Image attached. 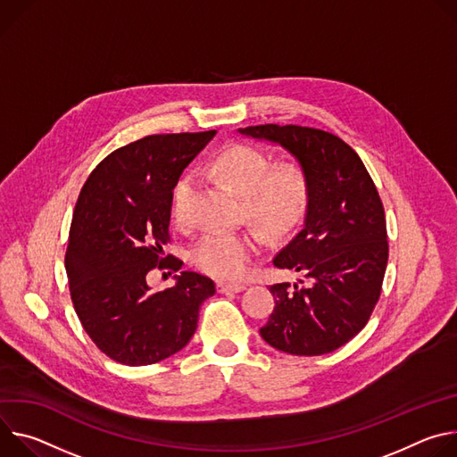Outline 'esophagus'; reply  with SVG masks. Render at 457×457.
I'll list each match as a JSON object with an SVG mask.
<instances>
[{"instance_id": "esophagus-1", "label": "esophagus", "mask_w": 457, "mask_h": 457, "mask_svg": "<svg viewBox=\"0 0 457 457\" xmlns=\"http://www.w3.org/2000/svg\"><path fill=\"white\" fill-rule=\"evenodd\" d=\"M241 290H245V285H241V283H223V281L218 283V292H221V294L241 292Z\"/></svg>"}]
</instances>
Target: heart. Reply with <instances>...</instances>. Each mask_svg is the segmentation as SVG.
<instances>
[{"instance_id": "b5f03b06", "label": "heart", "mask_w": 457, "mask_h": 457, "mask_svg": "<svg viewBox=\"0 0 457 457\" xmlns=\"http://www.w3.org/2000/svg\"><path fill=\"white\" fill-rule=\"evenodd\" d=\"M209 172L241 195L245 214L270 236L287 234L307 212L311 183L297 162H281L270 167L263 150L236 143L211 160ZM192 192L190 176H183L172 188L170 214L179 225L188 221ZM262 243L258 230L209 232L194 245L190 260L201 272L234 281L250 270Z\"/></svg>"}]
</instances>
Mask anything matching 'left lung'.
Instances as JSON below:
<instances>
[{
    "mask_svg": "<svg viewBox=\"0 0 457 457\" xmlns=\"http://www.w3.org/2000/svg\"><path fill=\"white\" fill-rule=\"evenodd\" d=\"M241 134L287 148L305 169V225L272 260L301 274L276 283V307L262 337L292 356H321L348 343L370 320L388 262L386 221L361 158L341 137L299 125H256Z\"/></svg>",
    "mask_w": 457,
    "mask_h": 457,
    "instance_id": "1",
    "label": "left lung"
}]
</instances>
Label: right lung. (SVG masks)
Masks as SVG:
<instances>
[{"instance_id": "right-lung-1", "label": "right lung", "mask_w": 457, "mask_h": 457, "mask_svg": "<svg viewBox=\"0 0 457 457\" xmlns=\"http://www.w3.org/2000/svg\"><path fill=\"white\" fill-rule=\"evenodd\" d=\"M214 134L145 136L111 152L79 192L65 254L71 297L88 337L121 365H152L179 352L195 332L201 303L216 292L197 272H181L162 292L146 285L152 270L183 267L163 252L170 195Z\"/></svg>"}]
</instances>
